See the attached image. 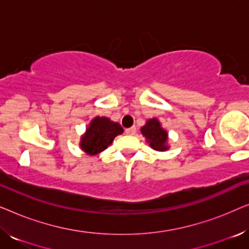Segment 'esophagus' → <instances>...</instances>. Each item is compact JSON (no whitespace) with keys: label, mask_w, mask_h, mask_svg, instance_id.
<instances>
[{"label":"esophagus","mask_w":249,"mask_h":249,"mask_svg":"<svg viewBox=\"0 0 249 249\" xmlns=\"http://www.w3.org/2000/svg\"><path fill=\"white\" fill-rule=\"evenodd\" d=\"M136 131H137V128H136V127H131V128L125 129V134H127V135H135Z\"/></svg>","instance_id":"1"}]
</instances>
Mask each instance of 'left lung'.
<instances>
[{"label": "left lung", "mask_w": 249, "mask_h": 249, "mask_svg": "<svg viewBox=\"0 0 249 249\" xmlns=\"http://www.w3.org/2000/svg\"><path fill=\"white\" fill-rule=\"evenodd\" d=\"M142 134L145 136L153 149H156V151L168 149V146H166L168 134L161 128V124L156 119H151L146 122V124L142 128Z\"/></svg>", "instance_id": "left-lung-1"}]
</instances>
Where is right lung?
Segmentation results:
<instances>
[{
  "mask_svg": "<svg viewBox=\"0 0 249 249\" xmlns=\"http://www.w3.org/2000/svg\"><path fill=\"white\" fill-rule=\"evenodd\" d=\"M124 129L118 122L111 121L104 117H96L90 122L86 134L81 138V148L88 154H97L112 144L118 135H121Z\"/></svg>",
  "mask_w": 249,
  "mask_h": 249,
  "instance_id": "obj_1",
  "label": "right lung"
}]
</instances>
